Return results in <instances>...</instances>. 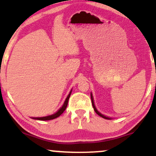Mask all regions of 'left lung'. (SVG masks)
<instances>
[{"instance_id":"left-lung-1","label":"left lung","mask_w":156,"mask_h":156,"mask_svg":"<svg viewBox=\"0 0 156 156\" xmlns=\"http://www.w3.org/2000/svg\"><path fill=\"white\" fill-rule=\"evenodd\" d=\"M91 100H92V106H93V108H94V112H95L97 113V114H98V115H99L100 117H101L104 118V119H112V118H109V117H105V116L103 115V114H101V113H100L99 112H98V110H97V108H96L95 105H94V100H93V97H92V93H91Z\"/></svg>"}]
</instances>
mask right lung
<instances>
[{
    "label": "right lung",
    "mask_w": 156,
    "mask_h": 156,
    "mask_svg": "<svg viewBox=\"0 0 156 156\" xmlns=\"http://www.w3.org/2000/svg\"><path fill=\"white\" fill-rule=\"evenodd\" d=\"M71 92H72V90L70 91V92H69V94H68L67 98H66L65 101H64L63 105H62V107L56 113H55V114H52V115H50V116H47V117H33V119H38V120H51V119H55V118H57L61 114L63 113L64 111H65L66 108H67V104H68V101H69V97H70V94H71Z\"/></svg>",
    "instance_id": "obj_1"
}]
</instances>
